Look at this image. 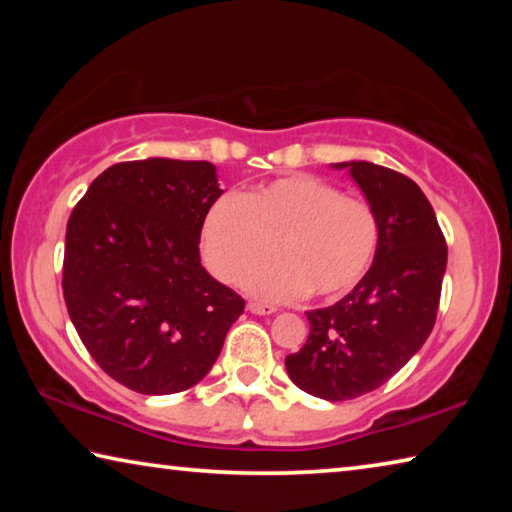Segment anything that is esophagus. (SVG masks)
<instances>
[{"label":"esophagus","mask_w":512,"mask_h":512,"mask_svg":"<svg viewBox=\"0 0 512 512\" xmlns=\"http://www.w3.org/2000/svg\"><path fill=\"white\" fill-rule=\"evenodd\" d=\"M248 311H250V314H257V316H268V314H275V307L253 300V302H248Z\"/></svg>","instance_id":"obj_1"}]
</instances>
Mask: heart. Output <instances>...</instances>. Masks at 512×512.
I'll return each instance as SVG.
<instances>
[{"mask_svg":"<svg viewBox=\"0 0 512 512\" xmlns=\"http://www.w3.org/2000/svg\"><path fill=\"white\" fill-rule=\"evenodd\" d=\"M262 298L296 300L311 291L336 300L359 287L375 262L379 221L368 201L345 196L323 178L289 176L244 196H223L205 214L201 250L223 282H239Z\"/></svg>","mask_w":512,"mask_h":512,"instance_id":"1","label":"heart"}]
</instances>
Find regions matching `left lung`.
Segmentation results:
<instances>
[{
	"label": "left lung",
	"mask_w": 512,
	"mask_h": 512,
	"mask_svg": "<svg viewBox=\"0 0 512 512\" xmlns=\"http://www.w3.org/2000/svg\"><path fill=\"white\" fill-rule=\"evenodd\" d=\"M379 221L375 262L336 305L307 311L309 339L284 366L293 384L329 402L386 384L436 323L447 244L422 189L388 167L341 162Z\"/></svg>",
	"instance_id": "obj_1"
}]
</instances>
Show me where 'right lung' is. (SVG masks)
<instances>
[{"label": "right lung", "instance_id": "1", "mask_svg": "<svg viewBox=\"0 0 512 512\" xmlns=\"http://www.w3.org/2000/svg\"><path fill=\"white\" fill-rule=\"evenodd\" d=\"M223 194L212 162L112 164L67 221L63 296L101 370L142 395L198 384L244 314L201 266L205 214Z\"/></svg>", "mask_w": 512, "mask_h": 512}]
</instances>
